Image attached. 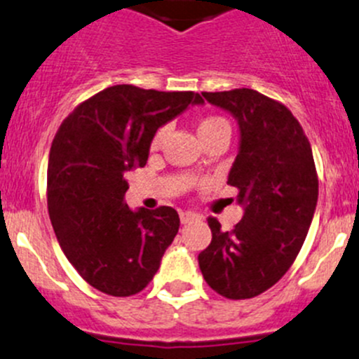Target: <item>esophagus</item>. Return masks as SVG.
I'll list each match as a JSON object with an SVG mask.
<instances>
[{
	"instance_id": "obj_1",
	"label": "esophagus",
	"mask_w": 359,
	"mask_h": 359,
	"mask_svg": "<svg viewBox=\"0 0 359 359\" xmlns=\"http://www.w3.org/2000/svg\"><path fill=\"white\" fill-rule=\"evenodd\" d=\"M179 217H180V222L182 224H187V222H191V220L198 219L196 213H193V212H180Z\"/></svg>"
}]
</instances>
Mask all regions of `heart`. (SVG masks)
Returning a JSON list of instances; mask_svg holds the SVG:
<instances>
[{"instance_id": "1", "label": "heart", "mask_w": 359, "mask_h": 359, "mask_svg": "<svg viewBox=\"0 0 359 359\" xmlns=\"http://www.w3.org/2000/svg\"><path fill=\"white\" fill-rule=\"evenodd\" d=\"M222 130H229V123H227L222 116H205V118L198 123V133H200L201 140L213 135V133L222 132ZM166 133H168L166 126H161V128L156 130V133H154L153 139H151V149L158 151L159 147L163 146V142H165L166 139Z\"/></svg>"}]
</instances>
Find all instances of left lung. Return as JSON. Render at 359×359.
<instances>
[{"mask_svg": "<svg viewBox=\"0 0 359 359\" xmlns=\"http://www.w3.org/2000/svg\"><path fill=\"white\" fill-rule=\"evenodd\" d=\"M240 125V153L227 184L245 215L233 231L208 217L212 243L198 255L210 288L226 299H252L290 269L318 203V173L302 126L285 104L252 88L203 92Z\"/></svg>", "mask_w": 359, "mask_h": 359, "instance_id": "left-lung-1", "label": "left lung"}]
</instances>
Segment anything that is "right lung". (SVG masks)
Wrapping results in <instances>:
<instances>
[{"label": "right lung", "instance_id": "add662e5", "mask_svg": "<svg viewBox=\"0 0 359 359\" xmlns=\"http://www.w3.org/2000/svg\"><path fill=\"white\" fill-rule=\"evenodd\" d=\"M200 93L116 85L79 104L62 121L48 158V213L60 248L79 276L112 297L149 285L179 233L172 206L132 212L126 175L144 166L156 130Z\"/></svg>", "mask_w": 359, "mask_h": 359}]
</instances>
